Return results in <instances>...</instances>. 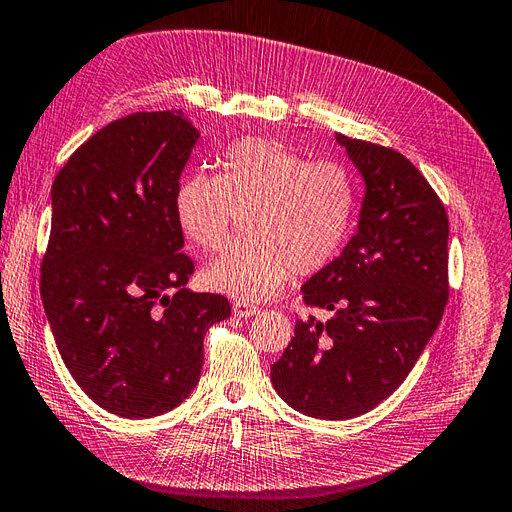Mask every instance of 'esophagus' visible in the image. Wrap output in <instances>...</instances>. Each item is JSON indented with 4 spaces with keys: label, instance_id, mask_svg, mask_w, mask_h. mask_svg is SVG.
Listing matches in <instances>:
<instances>
[{
    "label": "esophagus",
    "instance_id": "34e87169",
    "mask_svg": "<svg viewBox=\"0 0 512 512\" xmlns=\"http://www.w3.org/2000/svg\"><path fill=\"white\" fill-rule=\"evenodd\" d=\"M232 312H235V316L239 318H250V316H256L260 309L252 303H245V301H235L232 303Z\"/></svg>",
    "mask_w": 512,
    "mask_h": 512
}]
</instances>
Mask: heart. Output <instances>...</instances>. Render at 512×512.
<instances>
[{"label":"heart","mask_w":512,"mask_h":512,"mask_svg":"<svg viewBox=\"0 0 512 512\" xmlns=\"http://www.w3.org/2000/svg\"><path fill=\"white\" fill-rule=\"evenodd\" d=\"M185 237L205 252L226 243L237 211L250 235L232 243L205 271L211 288L239 299H265L292 271L316 273L342 250L354 215L356 183L337 162H309L275 138L232 143L222 173L183 181L175 200Z\"/></svg>","instance_id":"obj_1"}]
</instances>
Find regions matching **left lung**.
I'll return each instance as SVG.
<instances>
[{
    "label": "left lung",
    "mask_w": 512,
    "mask_h": 512,
    "mask_svg": "<svg viewBox=\"0 0 512 512\" xmlns=\"http://www.w3.org/2000/svg\"><path fill=\"white\" fill-rule=\"evenodd\" d=\"M365 181L354 237L303 284L297 320L271 382L286 404L344 421L393 395L436 333L448 301V218L442 200L399 151L335 134Z\"/></svg>",
    "instance_id": "obj_1"
}]
</instances>
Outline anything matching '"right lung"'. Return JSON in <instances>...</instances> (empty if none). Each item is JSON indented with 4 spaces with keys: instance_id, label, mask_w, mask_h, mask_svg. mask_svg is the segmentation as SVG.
Instances as JSON below:
<instances>
[{
    "instance_id": "obj_1",
    "label": "right lung",
    "mask_w": 512,
    "mask_h": 512,
    "mask_svg": "<svg viewBox=\"0 0 512 512\" xmlns=\"http://www.w3.org/2000/svg\"><path fill=\"white\" fill-rule=\"evenodd\" d=\"M198 130L183 111L134 113L76 149L51 190L40 294L61 359L108 412L151 418L198 384L203 339L230 316L185 288L175 200Z\"/></svg>"
}]
</instances>
